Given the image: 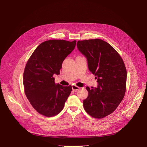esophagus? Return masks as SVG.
Segmentation results:
<instances>
[{"mask_svg": "<svg viewBox=\"0 0 147 147\" xmlns=\"http://www.w3.org/2000/svg\"><path fill=\"white\" fill-rule=\"evenodd\" d=\"M80 88L79 87H77V86H74V85L72 86V90H73V91H74L78 90Z\"/></svg>", "mask_w": 147, "mask_h": 147, "instance_id": "34e87169", "label": "esophagus"}]
</instances>
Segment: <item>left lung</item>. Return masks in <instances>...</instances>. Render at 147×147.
Instances as JSON below:
<instances>
[{
	"label": "left lung",
	"mask_w": 147,
	"mask_h": 147,
	"mask_svg": "<svg viewBox=\"0 0 147 147\" xmlns=\"http://www.w3.org/2000/svg\"><path fill=\"white\" fill-rule=\"evenodd\" d=\"M77 46L98 82L96 88L86 87L88 95L83 100L84 108L94 118H103L116 110L124 96L126 68L119 53L102 39L78 40Z\"/></svg>",
	"instance_id": "8db88e82"
}]
</instances>
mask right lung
<instances>
[{
	"mask_svg": "<svg viewBox=\"0 0 147 147\" xmlns=\"http://www.w3.org/2000/svg\"><path fill=\"white\" fill-rule=\"evenodd\" d=\"M76 40L51 39L41 43L28 60L23 74L25 94L39 114L52 117L64 108L71 86L56 84L54 74H60L62 63L75 48Z\"/></svg>",
	"mask_w": 147,
	"mask_h": 147,
	"instance_id": "1",
	"label": "right lung"
}]
</instances>
